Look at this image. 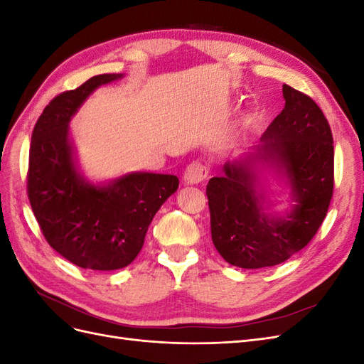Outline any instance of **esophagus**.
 Returning a JSON list of instances; mask_svg holds the SVG:
<instances>
[{
	"label": "esophagus",
	"instance_id": "1",
	"mask_svg": "<svg viewBox=\"0 0 364 364\" xmlns=\"http://www.w3.org/2000/svg\"><path fill=\"white\" fill-rule=\"evenodd\" d=\"M208 168L202 162H191L183 174V182L188 185H197L206 179Z\"/></svg>",
	"mask_w": 364,
	"mask_h": 364
}]
</instances>
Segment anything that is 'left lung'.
<instances>
[{
	"instance_id": "obj_1",
	"label": "left lung",
	"mask_w": 364,
	"mask_h": 364,
	"mask_svg": "<svg viewBox=\"0 0 364 364\" xmlns=\"http://www.w3.org/2000/svg\"><path fill=\"white\" fill-rule=\"evenodd\" d=\"M285 106L262 135L259 158L287 176L291 213L269 218L255 190L249 159L228 162L223 176L209 179L206 196L213 243L241 269L272 267L304 249L323 223L334 191L331 127L310 95L282 85Z\"/></svg>"
}]
</instances>
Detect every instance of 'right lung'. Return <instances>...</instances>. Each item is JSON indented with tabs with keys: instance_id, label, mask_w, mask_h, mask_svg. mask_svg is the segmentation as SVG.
<instances>
[{
	"instance_id": "right-lung-1",
	"label": "right lung",
	"mask_w": 364,
	"mask_h": 364,
	"mask_svg": "<svg viewBox=\"0 0 364 364\" xmlns=\"http://www.w3.org/2000/svg\"><path fill=\"white\" fill-rule=\"evenodd\" d=\"M123 77L100 74L46 106L31 134L27 194L47 243L82 269L118 270L136 258L161 205L178 190L173 174L132 173L95 186L77 173L68 123L98 86Z\"/></svg>"
}]
</instances>
